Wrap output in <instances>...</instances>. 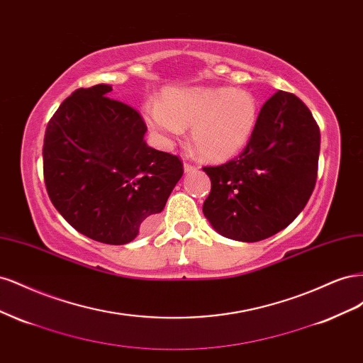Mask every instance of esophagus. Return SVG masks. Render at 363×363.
I'll return each mask as SVG.
<instances>
[{
  "label": "esophagus",
  "instance_id": "1",
  "mask_svg": "<svg viewBox=\"0 0 363 363\" xmlns=\"http://www.w3.org/2000/svg\"><path fill=\"white\" fill-rule=\"evenodd\" d=\"M184 172L186 174H189V172H194L195 169H196V167H195V164H191V163H184Z\"/></svg>",
  "mask_w": 363,
  "mask_h": 363
}]
</instances>
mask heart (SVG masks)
Returning <instances> with one entry per match:
<instances>
[{
  "label": "heart",
  "mask_w": 363,
  "mask_h": 363,
  "mask_svg": "<svg viewBox=\"0 0 363 363\" xmlns=\"http://www.w3.org/2000/svg\"><path fill=\"white\" fill-rule=\"evenodd\" d=\"M144 116L162 144H172L184 127L192 125L191 138L199 155L225 160L248 142L257 121V101L252 94L232 87H188L168 91L163 103H145Z\"/></svg>",
  "instance_id": "b5f03b06"
}]
</instances>
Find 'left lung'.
<instances>
[{"instance_id": "8db88e82", "label": "left lung", "mask_w": 363, "mask_h": 363, "mask_svg": "<svg viewBox=\"0 0 363 363\" xmlns=\"http://www.w3.org/2000/svg\"><path fill=\"white\" fill-rule=\"evenodd\" d=\"M320 127L307 106L277 91L262 106L255 130L239 155L204 167L212 189L203 213L219 235L257 242L286 228L313 192Z\"/></svg>"}]
</instances>
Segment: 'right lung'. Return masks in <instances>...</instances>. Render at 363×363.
<instances>
[{
    "label": "right lung",
    "mask_w": 363,
    "mask_h": 363,
    "mask_svg": "<svg viewBox=\"0 0 363 363\" xmlns=\"http://www.w3.org/2000/svg\"><path fill=\"white\" fill-rule=\"evenodd\" d=\"M111 91L108 84L77 89L60 104L43 138V180L77 232L124 245L163 211L183 163L148 147L144 119L107 96Z\"/></svg>",
    "instance_id": "add662e5"
}]
</instances>
